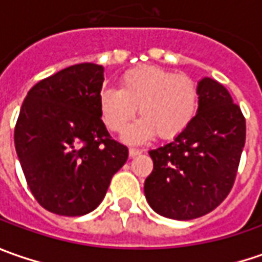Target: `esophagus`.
<instances>
[{
  "label": "esophagus",
  "mask_w": 262,
  "mask_h": 262,
  "mask_svg": "<svg viewBox=\"0 0 262 262\" xmlns=\"http://www.w3.org/2000/svg\"><path fill=\"white\" fill-rule=\"evenodd\" d=\"M138 155H141V150L140 148H134V147L129 148V157H136Z\"/></svg>",
  "instance_id": "obj_1"
}]
</instances>
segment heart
<instances>
[{
  "mask_svg": "<svg viewBox=\"0 0 262 262\" xmlns=\"http://www.w3.org/2000/svg\"><path fill=\"white\" fill-rule=\"evenodd\" d=\"M198 90L185 74L166 68L141 66L128 70L118 89H105L99 96V109L112 133H124L138 114L143 116L125 134L128 141H146L153 136L173 138L184 133L195 116Z\"/></svg>",
  "mask_w": 262,
  "mask_h": 262,
  "instance_id": "obj_1",
  "label": "heart"
}]
</instances>
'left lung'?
Returning a JSON list of instances; mask_svg holds the SVG:
<instances>
[{
	"label": "left lung",
	"mask_w": 262,
	"mask_h": 262,
	"mask_svg": "<svg viewBox=\"0 0 262 262\" xmlns=\"http://www.w3.org/2000/svg\"><path fill=\"white\" fill-rule=\"evenodd\" d=\"M196 90L191 124L172 143L148 151L153 170L144 182L147 203L173 220L204 216L223 203L245 146V118L226 89L204 77Z\"/></svg>",
	"instance_id": "obj_1"
}]
</instances>
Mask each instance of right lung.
I'll list each match as a JSON object with an SVG mask.
<instances>
[{
	"label": "right lung",
	"instance_id": "1",
	"mask_svg": "<svg viewBox=\"0 0 262 262\" xmlns=\"http://www.w3.org/2000/svg\"><path fill=\"white\" fill-rule=\"evenodd\" d=\"M103 67L64 68L29 90L14 129L20 165L36 201L59 216H83L105 198L128 148L100 118Z\"/></svg>",
	"mask_w": 262,
	"mask_h": 262
}]
</instances>
